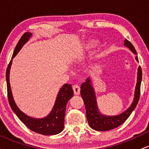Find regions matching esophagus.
Masks as SVG:
<instances>
[{
	"label": "esophagus",
	"mask_w": 149,
	"mask_h": 149,
	"mask_svg": "<svg viewBox=\"0 0 149 149\" xmlns=\"http://www.w3.org/2000/svg\"><path fill=\"white\" fill-rule=\"evenodd\" d=\"M73 92H74L75 95H80V86L78 85V84H74V85L73 86Z\"/></svg>",
	"instance_id": "obj_1"
}]
</instances>
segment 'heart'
<instances>
[{
    "mask_svg": "<svg viewBox=\"0 0 149 149\" xmlns=\"http://www.w3.org/2000/svg\"><path fill=\"white\" fill-rule=\"evenodd\" d=\"M97 45V41L93 39H89V40H86L82 44L81 46L80 52V54H87L90 53L92 50Z\"/></svg>",
    "mask_w": 149,
    "mask_h": 149,
    "instance_id": "1",
    "label": "heart"
}]
</instances>
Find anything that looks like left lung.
Returning <instances> with one entry per match:
<instances>
[{
  "mask_svg": "<svg viewBox=\"0 0 149 149\" xmlns=\"http://www.w3.org/2000/svg\"><path fill=\"white\" fill-rule=\"evenodd\" d=\"M123 45L136 55L137 53L134 47L129 40L125 39ZM135 60L138 62V58L137 56H135ZM142 69L140 66L137 69V82L133 102L125 111L117 116H106L100 111L91 78H88L85 82L82 84L80 94L85 105L86 118L91 128L99 131H109V130L118 127L128 119L130 115L136 107L139 99H140V85L142 77Z\"/></svg>",
  "mask_w": 149,
  "mask_h": 149,
  "instance_id": "obj_1",
  "label": "left lung"
}]
</instances>
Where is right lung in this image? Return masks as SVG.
I'll use <instances>...</instances> for the list:
<instances>
[{
  "mask_svg": "<svg viewBox=\"0 0 149 149\" xmlns=\"http://www.w3.org/2000/svg\"><path fill=\"white\" fill-rule=\"evenodd\" d=\"M31 36L32 33L30 32H26L22 36L16 46L13 53L12 60L7 69L6 81L9 103L17 117L30 130L45 135H56L63 131L64 129L66 106L68 101L73 95V91L71 84H65L60 88L52 110L47 116L42 118H33L22 112L17 106L12 95V88L9 82V73L12 64V59L17 55L24 45L28 42Z\"/></svg>",
  "mask_w": 149,
  "mask_h": 149,
  "instance_id": "right-lung-1",
  "label": "right lung"
}]
</instances>
